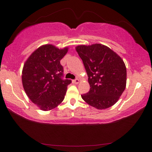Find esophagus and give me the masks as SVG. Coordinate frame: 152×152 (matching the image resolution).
Wrapping results in <instances>:
<instances>
[{
	"label": "esophagus",
	"instance_id": "esophagus-1",
	"mask_svg": "<svg viewBox=\"0 0 152 152\" xmlns=\"http://www.w3.org/2000/svg\"><path fill=\"white\" fill-rule=\"evenodd\" d=\"M79 82H80V80H79V79H76V80H73V83L75 84H78Z\"/></svg>",
	"mask_w": 152,
	"mask_h": 152
}]
</instances>
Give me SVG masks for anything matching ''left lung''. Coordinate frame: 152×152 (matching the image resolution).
<instances>
[{"mask_svg": "<svg viewBox=\"0 0 152 152\" xmlns=\"http://www.w3.org/2000/svg\"><path fill=\"white\" fill-rule=\"evenodd\" d=\"M88 75L90 91L82 98L97 109L111 107L126 88V68L121 57L107 45L95 43L75 47Z\"/></svg>", "mask_w": 152, "mask_h": 152, "instance_id": "8db88e82", "label": "left lung"}]
</instances>
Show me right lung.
Wrapping results in <instances>:
<instances>
[{"label":"right lung","instance_id":"right-lung-1","mask_svg":"<svg viewBox=\"0 0 152 152\" xmlns=\"http://www.w3.org/2000/svg\"><path fill=\"white\" fill-rule=\"evenodd\" d=\"M68 47L58 48L52 44L41 45L25 62L22 84L29 99L39 109L47 111L63 102L70 80H63L64 68L60 61Z\"/></svg>","mask_w":152,"mask_h":152}]
</instances>
